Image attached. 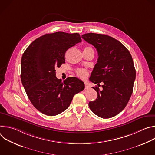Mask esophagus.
<instances>
[{
	"instance_id": "1",
	"label": "esophagus",
	"mask_w": 155,
	"mask_h": 155,
	"mask_svg": "<svg viewBox=\"0 0 155 155\" xmlns=\"http://www.w3.org/2000/svg\"><path fill=\"white\" fill-rule=\"evenodd\" d=\"M84 86H85V89H87V88H89V86H88L87 84L86 83H84Z\"/></svg>"
}]
</instances>
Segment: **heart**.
<instances>
[{
    "label": "heart",
    "mask_w": 155,
    "mask_h": 155,
    "mask_svg": "<svg viewBox=\"0 0 155 155\" xmlns=\"http://www.w3.org/2000/svg\"><path fill=\"white\" fill-rule=\"evenodd\" d=\"M84 49H92L91 47H85ZM93 50V49H92ZM77 74L78 75V77H80V78H82V79H84L85 78L87 75H88V72L87 71L84 69H79L77 71Z\"/></svg>",
    "instance_id": "heart-1"
}]
</instances>
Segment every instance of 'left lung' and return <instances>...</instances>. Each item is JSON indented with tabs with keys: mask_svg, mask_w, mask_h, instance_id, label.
<instances>
[{
	"mask_svg": "<svg viewBox=\"0 0 155 155\" xmlns=\"http://www.w3.org/2000/svg\"><path fill=\"white\" fill-rule=\"evenodd\" d=\"M81 37L98 53L90 80L98 86L102 84L101 91L93 87L97 97L89 102L90 108L101 118H112L125 108L133 91L136 73L132 58L121 42L110 36L87 33Z\"/></svg>",
	"mask_w": 155,
	"mask_h": 155,
	"instance_id": "1",
	"label": "left lung"
}]
</instances>
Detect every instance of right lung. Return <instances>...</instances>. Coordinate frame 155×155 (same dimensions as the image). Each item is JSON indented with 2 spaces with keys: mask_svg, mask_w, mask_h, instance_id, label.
Here are the masks:
<instances>
[{
  "mask_svg": "<svg viewBox=\"0 0 155 155\" xmlns=\"http://www.w3.org/2000/svg\"><path fill=\"white\" fill-rule=\"evenodd\" d=\"M81 41L78 33L47 34L33 41L24 52L21 82L31 103L41 113L48 116L62 113L75 94L84 90L81 80L69 77L62 82L55 70L65 63L66 51Z\"/></svg>",
  "mask_w": 155,
  "mask_h": 155,
  "instance_id": "obj_1",
  "label": "right lung"
}]
</instances>
